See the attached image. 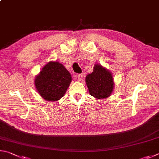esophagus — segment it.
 <instances>
[{"mask_svg":"<svg viewBox=\"0 0 159 159\" xmlns=\"http://www.w3.org/2000/svg\"><path fill=\"white\" fill-rule=\"evenodd\" d=\"M83 78V75L82 74H78L76 76V79L78 80V81H81Z\"/></svg>","mask_w":159,"mask_h":159,"instance_id":"obj_1","label":"esophagus"}]
</instances>
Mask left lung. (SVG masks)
Listing matches in <instances>:
<instances>
[{
  "mask_svg": "<svg viewBox=\"0 0 159 159\" xmlns=\"http://www.w3.org/2000/svg\"><path fill=\"white\" fill-rule=\"evenodd\" d=\"M89 91L96 98H107L113 91L114 82L112 74L101 65H96L92 73L86 77Z\"/></svg>",
  "mask_w": 159,
  "mask_h": 159,
  "instance_id": "obj_1",
  "label": "left lung"
}]
</instances>
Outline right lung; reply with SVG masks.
I'll return each instance as SVG.
<instances>
[{"label": "right lung", "instance_id": "right-lung-1", "mask_svg": "<svg viewBox=\"0 0 159 159\" xmlns=\"http://www.w3.org/2000/svg\"><path fill=\"white\" fill-rule=\"evenodd\" d=\"M71 80L70 74L62 64L51 61L36 77L35 85L44 99L57 101L66 93Z\"/></svg>", "mask_w": 159, "mask_h": 159}]
</instances>
